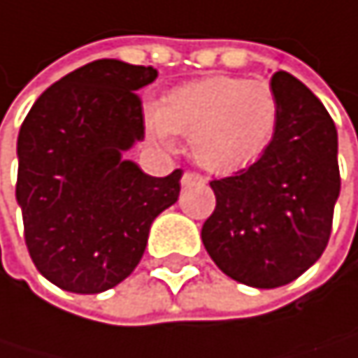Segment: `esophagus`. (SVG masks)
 <instances>
[{
    "mask_svg": "<svg viewBox=\"0 0 358 358\" xmlns=\"http://www.w3.org/2000/svg\"><path fill=\"white\" fill-rule=\"evenodd\" d=\"M193 182H203V178H201L199 173H195V171H185V176H182V185L189 187V185H193Z\"/></svg>",
    "mask_w": 358,
    "mask_h": 358,
    "instance_id": "esophagus-1",
    "label": "esophagus"
}]
</instances>
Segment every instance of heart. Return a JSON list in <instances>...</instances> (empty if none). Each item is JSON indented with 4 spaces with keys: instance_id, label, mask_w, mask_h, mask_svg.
<instances>
[{
    "instance_id": "b5f03b06",
    "label": "heart",
    "mask_w": 358,
    "mask_h": 358,
    "mask_svg": "<svg viewBox=\"0 0 358 358\" xmlns=\"http://www.w3.org/2000/svg\"><path fill=\"white\" fill-rule=\"evenodd\" d=\"M278 99L263 80L206 78L171 89L148 112L150 136L191 140L193 159L210 171H229L255 161L271 142Z\"/></svg>"
}]
</instances>
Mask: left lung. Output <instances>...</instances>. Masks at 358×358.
Segmentation results:
<instances>
[{
	"mask_svg": "<svg viewBox=\"0 0 358 358\" xmlns=\"http://www.w3.org/2000/svg\"><path fill=\"white\" fill-rule=\"evenodd\" d=\"M271 89L275 134L250 167L210 182L216 208L201 229L218 269L255 289L285 287L320 259L340 197L329 112L289 71H275Z\"/></svg>",
	"mask_w": 358,
	"mask_h": 358,
	"instance_id": "left-lung-1",
	"label": "left lung"
}]
</instances>
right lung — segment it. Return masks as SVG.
<instances>
[{
	"label": "right lung",
	"mask_w": 358,
	"mask_h": 358,
	"mask_svg": "<svg viewBox=\"0 0 358 358\" xmlns=\"http://www.w3.org/2000/svg\"><path fill=\"white\" fill-rule=\"evenodd\" d=\"M157 69L118 59L87 63L48 87L22 120L16 201L38 271L93 295L129 275L152 220L180 195L182 171L148 176L122 155L144 140L138 91Z\"/></svg>",
	"instance_id": "right-lung-1"
}]
</instances>
